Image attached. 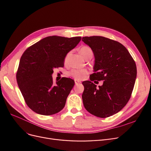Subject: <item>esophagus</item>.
Wrapping results in <instances>:
<instances>
[{
  "instance_id": "esophagus-1",
  "label": "esophagus",
  "mask_w": 151,
  "mask_h": 151,
  "mask_svg": "<svg viewBox=\"0 0 151 151\" xmlns=\"http://www.w3.org/2000/svg\"><path fill=\"white\" fill-rule=\"evenodd\" d=\"M74 81H75V84L77 85V84H81V83L80 81H77V80H74Z\"/></svg>"
}]
</instances>
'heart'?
<instances>
[{
    "mask_svg": "<svg viewBox=\"0 0 151 151\" xmlns=\"http://www.w3.org/2000/svg\"><path fill=\"white\" fill-rule=\"evenodd\" d=\"M79 52L81 55L83 56L84 58L87 55H88L90 53H93L92 50L88 46L82 47L79 50ZM68 55H69V53H68L65 58V63L67 61ZM88 73H89L88 71L86 69H73L70 71V75L72 77H74L76 80H83L87 76V75L88 74Z\"/></svg>",
    "mask_w": 151,
    "mask_h": 151,
    "instance_id": "b5f03b06",
    "label": "heart"
}]
</instances>
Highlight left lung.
Returning <instances> with one entry per match:
<instances>
[{
	"instance_id": "obj_1",
	"label": "left lung",
	"mask_w": 151,
	"mask_h": 151,
	"mask_svg": "<svg viewBox=\"0 0 151 151\" xmlns=\"http://www.w3.org/2000/svg\"><path fill=\"white\" fill-rule=\"evenodd\" d=\"M83 42L93 50L94 73L83 83L86 109L99 118L119 112L129 101L137 77L135 62L120 43L103 36H85ZM104 80L97 88L92 82Z\"/></svg>"
}]
</instances>
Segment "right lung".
I'll use <instances>...</instances> for the list:
<instances>
[{"label":"right lung","mask_w":151,"mask_h":151,"mask_svg":"<svg viewBox=\"0 0 151 151\" xmlns=\"http://www.w3.org/2000/svg\"><path fill=\"white\" fill-rule=\"evenodd\" d=\"M81 40V36H48L22 54L16 79L26 103L35 113L52 115L64 108L75 83L72 79L63 77L53 83V68L63 67L67 54Z\"/></svg>","instance_id":"add662e5"}]
</instances>
